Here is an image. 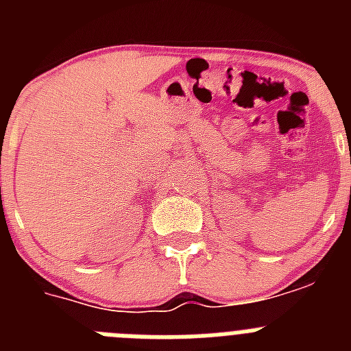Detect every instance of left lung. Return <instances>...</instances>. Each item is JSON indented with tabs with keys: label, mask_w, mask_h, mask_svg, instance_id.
<instances>
[{
	"label": "left lung",
	"mask_w": 351,
	"mask_h": 351,
	"mask_svg": "<svg viewBox=\"0 0 351 351\" xmlns=\"http://www.w3.org/2000/svg\"><path fill=\"white\" fill-rule=\"evenodd\" d=\"M350 163H351V147H350ZM350 197H351V191H350Z\"/></svg>",
	"instance_id": "obj_1"
}]
</instances>
